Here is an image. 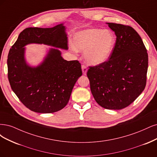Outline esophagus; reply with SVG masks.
Here are the masks:
<instances>
[{
  "label": "esophagus",
  "instance_id": "1",
  "mask_svg": "<svg viewBox=\"0 0 157 157\" xmlns=\"http://www.w3.org/2000/svg\"><path fill=\"white\" fill-rule=\"evenodd\" d=\"M82 72H83V74L84 75H85L86 73H87V67H86L85 65H82Z\"/></svg>",
  "mask_w": 157,
  "mask_h": 157
}]
</instances>
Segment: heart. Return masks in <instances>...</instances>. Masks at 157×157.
Wrapping results in <instances>:
<instances>
[{"label": "heart", "mask_w": 157, "mask_h": 157, "mask_svg": "<svg viewBox=\"0 0 157 157\" xmlns=\"http://www.w3.org/2000/svg\"><path fill=\"white\" fill-rule=\"evenodd\" d=\"M115 45V37L109 30L88 29L74 35L72 47L75 51L85 52L84 57L90 65L105 63L112 55Z\"/></svg>", "instance_id": "obj_1"}]
</instances>
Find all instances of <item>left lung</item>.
Wrapping results in <instances>:
<instances>
[{
    "instance_id": "1",
    "label": "left lung",
    "mask_w": 157,
    "mask_h": 157,
    "mask_svg": "<svg viewBox=\"0 0 157 157\" xmlns=\"http://www.w3.org/2000/svg\"><path fill=\"white\" fill-rule=\"evenodd\" d=\"M117 38L108 61L89 67L87 75L94 100L102 108L121 109L145 87L148 55L140 35L130 26L106 23Z\"/></svg>"
}]
</instances>
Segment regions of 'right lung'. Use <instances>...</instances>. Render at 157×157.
I'll return each mask as SVG.
<instances>
[{
  "label": "right lung",
  "instance_id": "add662e5",
  "mask_svg": "<svg viewBox=\"0 0 157 157\" xmlns=\"http://www.w3.org/2000/svg\"><path fill=\"white\" fill-rule=\"evenodd\" d=\"M31 43L53 47L36 67L29 65L25 59L24 46ZM59 49H68L63 23L52 28L25 29L10 49L7 60L10 84L20 101L33 112L49 113L64 108L82 75L79 61L64 60Z\"/></svg>",
  "mask_w": 157,
  "mask_h": 157
}]
</instances>
